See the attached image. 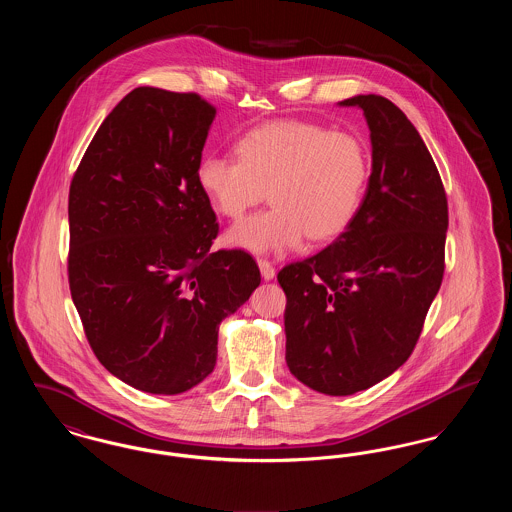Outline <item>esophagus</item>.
I'll return each instance as SVG.
<instances>
[{"instance_id":"obj_1","label":"esophagus","mask_w":512,"mask_h":512,"mask_svg":"<svg viewBox=\"0 0 512 512\" xmlns=\"http://www.w3.org/2000/svg\"><path fill=\"white\" fill-rule=\"evenodd\" d=\"M257 265L261 268V274H263V278H265V280H272V278L276 276V270H274V267L268 263L267 259H259V261H257Z\"/></svg>"}]
</instances>
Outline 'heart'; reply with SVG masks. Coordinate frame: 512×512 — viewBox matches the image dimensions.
I'll use <instances>...</instances> for the list:
<instances>
[{
  "mask_svg": "<svg viewBox=\"0 0 512 512\" xmlns=\"http://www.w3.org/2000/svg\"><path fill=\"white\" fill-rule=\"evenodd\" d=\"M234 151L238 159L205 155L197 163L201 194L228 219H240L267 190L272 207L232 226L228 247L267 255L305 236L328 242L355 219L368 178L359 136L313 122H268L240 136Z\"/></svg>",
  "mask_w": 512,
  "mask_h": 512,
  "instance_id": "heart-1",
  "label": "heart"
}]
</instances>
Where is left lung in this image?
<instances>
[{
	"instance_id": "obj_1",
	"label": "left lung",
	"mask_w": 512,
	"mask_h": 512,
	"mask_svg": "<svg viewBox=\"0 0 512 512\" xmlns=\"http://www.w3.org/2000/svg\"><path fill=\"white\" fill-rule=\"evenodd\" d=\"M370 130L372 172L351 224L317 255L278 272L286 363L326 395L393 374L418 341L445 268L447 197L413 122L390 99H343Z\"/></svg>"
}]
</instances>
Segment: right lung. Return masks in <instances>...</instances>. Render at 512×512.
Returning a JSON list of instances; mask_svg holds the SVG:
<instances>
[{
    "label": "right lung",
    "instance_id": "add662e5",
    "mask_svg": "<svg viewBox=\"0 0 512 512\" xmlns=\"http://www.w3.org/2000/svg\"><path fill=\"white\" fill-rule=\"evenodd\" d=\"M217 109L140 86L101 122L69 192V286L99 363L124 384L176 395L217 365L220 322L261 272L211 253L217 215L195 169Z\"/></svg>",
    "mask_w": 512,
    "mask_h": 512
}]
</instances>
